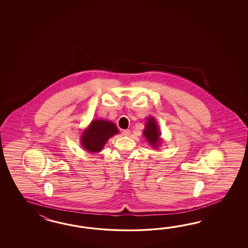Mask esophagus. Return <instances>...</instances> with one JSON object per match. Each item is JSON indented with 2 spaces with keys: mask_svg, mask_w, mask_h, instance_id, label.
<instances>
[{
  "mask_svg": "<svg viewBox=\"0 0 248 248\" xmlns=\"http://www.w3.org/2000/svg\"><path fill=\"white\" fill-rule=\"evenodd\" d=\"M130 134H131L130 130H124L123 131V135H124V136H128Z\"/></svg>",
  "mask_w": 248,
  "mask_h": 248,
  "instance_id": "34e87169",
  "label": "esophagus"
}]
</instances>
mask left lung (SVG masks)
I'll return each mask as SVG.
<instances>
[{
    "label": "left lung",
    "instance_id": "8db88e82",
    "mask_svg": "<svg viewBox=\"0 0 248 248\" xmlns=\"http://www.w3.org/2000/svg\"><path fill=\"white\" fill-rule=\"evenodd\" d=\"M145 129L143 130V134L147 140V142L150 143L153 148H157L159 144L161 143V138L160 135L161 133L159 131L157 123L155 119L152 116H149L145 124Z\"/></svg>",
    "mask_w": 248,
    "mask_h": 248
}]
</instances>
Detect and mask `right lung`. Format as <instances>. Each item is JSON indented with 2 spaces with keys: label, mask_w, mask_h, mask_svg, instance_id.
<instances>
[{
  "label": "right lung",
  "mask_w": 248,
  "mask_h": 248,
  "mask_svg": "<svg viewBox=\"0 0 248 248\" xmlns=\"http://www.w3.org/2000/svg\"><path fill=\"white\" fill-rule=\"evenodd\" d=\"M118 133V128L110 121H92L88 128L82 134L81 143L85 150L90 153H98L103 150L110 137Z\"/></svg>",
  "instance_id": "add662e5"
}]
</instances>
